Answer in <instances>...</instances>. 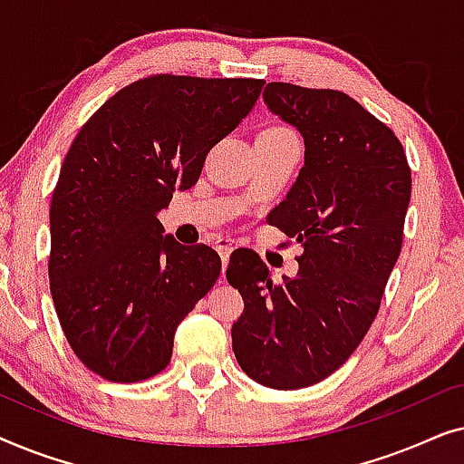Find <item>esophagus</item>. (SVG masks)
<instances>
[{"mask_svg":"<svg viewBox=\"0 0 464 464\" xmlns=\"http://www.w3.org/2000/svg\"><path fill=\"white\" fill-rule=\"evenodd\" d=\"M215 249H218V253L221 256V262H224V268H226L227 259H230V253L234 251V240L227 237H219L218 240H215Z\"/></svg>","mask_w":464,"mask_h":464,"instance_id":"34e87169","label":"esophagus"}]
</instances>
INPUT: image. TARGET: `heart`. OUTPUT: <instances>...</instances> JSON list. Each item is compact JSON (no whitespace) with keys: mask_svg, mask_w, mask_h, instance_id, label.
Listing matches in <instances>:
<instances>
[{"mask_svg":"<svg viewBox=\"0 0 464 464\" xmlns=\"http://www.w3.org/2000/svg\"><path fill=\"white\" fill-rule=\"evenodd\" d=\"M264 132H289L287 126H270V129H266Z\"/></svg>","mask_w":464,"mask_h":464,"instance_id":"b5f03b06","label":"heart"}]
</instances>
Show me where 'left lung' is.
<instances>
[{"label": "left lung", "instance_id": "1", "mask_svg": "<svg viewBox=\"0 0 464 464\" xmlns=\"http://www.w3.org/2000/svg\"><path fill=\"white\" fill-rule=\"evenodd\" d=\"M264 101L306 145L294 188L268 215L304 253L281 283L257 253L230 257L227 283L245 302L232 351L251 380L295 391L344 365L376 319L401 253L411 170L395 132L344 92L270 82Z\"/></svg>", "mask_w": 464, "mask_h": 464}]
</instances>
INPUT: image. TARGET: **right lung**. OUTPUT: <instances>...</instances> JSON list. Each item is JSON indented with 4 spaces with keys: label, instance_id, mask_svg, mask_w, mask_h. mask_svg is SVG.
<instances>
[{
    "label": "right lung",
    "instance_id": "obj_1",
    "mask_svg": "<svg viewBox=\"0 0 464 464\" xmlns=\"http://www.w3.org/2000/svg\"><path fill=\"white\" fill-rule=\"evenodd\" d=\"M264 84L148 75L107 99L73 139L50 202L48 276L63 334L97 376L160 373L177 325L218 281V253L164 237L158 211L198 181Z\"/></svg>",
    "mask_w": 464,
    "mask_h": 464
}]
</instances>
